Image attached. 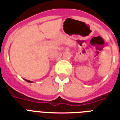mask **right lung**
I'll return each mask as SVG.
<instances>
[{
    "label": "right lung",
    "instance_id": "right-lung-1",
    "mask_svg": "<svg viewBox=\"0 0 120 120\" xmlns=\"http://www.w3.org/2000/svg\"><path fill=\"white\" fill-rule=\"evenodd\" d=\"M25 81H27V82H29V83H32V81H30V80H25Z\"/></svg>",
    "mask_w": 120,
    "mask_h": 120
}]
</instances>
